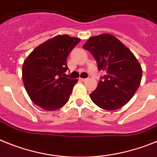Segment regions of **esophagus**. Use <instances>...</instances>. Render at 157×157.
<instances>
[{
    "instance_id": "34e87169",
    "label": "esophagus",
    "mask_w": 157,
    "mask_h": 157,
    "mask_svg": "<svg viewBox=\"0 0 157 157\" xmlns=\"http://www.w3.org/2000/svg\"><path fill=\"white\" fill-rule=\"evenodd\" d=\"M79 80H80V81H83V82H84V81L87 80V79L86 78H79Z\"/></svg>"
}]
</instances>
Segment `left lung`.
<instances>
[{
  "mask_svg": "<svg viewBox=\"0 0 157 157\" xmlns=\"http://www.w3.org/2000/svg\"><path fill=\"white\" fill-rule=\"evenodd\" d=\"M83 47L93 55L99 70L106 73L90 94L92 102L107 111L123 107L137 92L142 77L141 66L135 56L110 34L91 37Z\"/></svg>",
  "mask_w": 157,
  "mask_h": 157,
  "instance_id": "1",
  "label": "left lung"
}]
</instances>
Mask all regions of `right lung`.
<instances>
[{"instance_id":"1","label":"right lung","mask_w":157,"mask_h":157,"mask_svg":"<svg viewBox=\"0 0 157 157\" xmlns=\"http://www.w3.org/2000/svg\"><path fill=\"white\" fill-rule=\"evenodd\" d=\"M78 38L57 35L39 45L24 61L23 81L29 97L46 111L63 107L69 99L77 79L65 77L68 56L80 43Z\"/></svg>"}]
</instances>
